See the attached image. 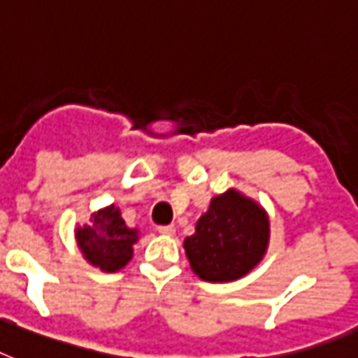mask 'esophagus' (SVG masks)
I'll return each instance as SVG.
<instances>
[{"instance_id": "1", "label": "esophagus", "mask_w": 358, "mask_h": 358, "mask_svg": "<svg viewBox=\"0 0 358 358\" xmlns=\"http://www.w3.org/2000/svg\"><path fill=\"white\" fill-rule=\"evenodd\" d=\"M158 231L162 235H174L176 228L173 224H167V226H158Z\"/></svg>"}]
</instances>
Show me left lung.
I'll list each match as a JSON object with an SVG mask.
<instances>
[{
	"label": "left lung",
	"instance_id": "8db88e82",
	"mask_svg": "<svg viewBox=\"0 0 358 358\" xmlns=\"http://www.w3.org/2000/svg\"><path fill=\"white\" fill-rule=\"evenodd\" d=\"M266 245V213L234 189L211 200L194 234L184 241L191 268L206 281L239 280L259 263Z\"/></svg>",
	"mask_w": 358,
	"mask_h": 358
}]
</instances>
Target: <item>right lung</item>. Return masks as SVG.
<instances>
[{"label":"right lung","instance_id":"right-lung-1","mask_svg":"<svg viewBox=\"0 0 358 358\" xmlns=\"http://www.w3.org/2000/svg\"><path fill=\"white\" fill-rule=\"evenodd\" d=\"M77 241L90 263L106 272H115L132 257L138 229L127 228L119 209L110 206L92 217V224L77 228Z\"/></svg>","mask_w":358,"mask_h":358}]
</instances>
